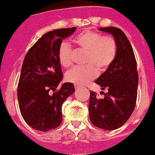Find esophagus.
<instances>
[{
	"mask_svg": "<svg viewBox=\"0 0 155 155\" xmlns=\"http://www.w3.org/2000/svg\"><path fill=\"white\" fill-rule=\"evenodd\" d=\"M74 88H75V90H79L80 88H81V87H80V86H78V85H75L74 86Z\"/></svg>",
	"mask_w": 155,
	"mask_h": 155,
	"instance_id": "esophagus-1",
	"label": "esophagus"
}]
</instances>
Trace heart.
Segmentation results:
<instances>
[{
  "label": "heart",
  "instance_id": "obj_1",
  "mask_svg": "<svg viewBox=\"0 0 155 155\" xmlns=\"http://www.w3.org/2000/svg\"><path fill=\"white\" fill-rule=\"evenodd\" d=\"M78 48L87 52L84 67H74L66 73V80L75 85H85L97 76V70L108 69L115 59L117 53V42L112 37L103 36L93 31H85L73 40ZM74 51L66 42H62L58 49V59L64 68L72 65Z\"/></svg>",
  "mask_w": 155,
  "mask_h": 155
}]
</instances>
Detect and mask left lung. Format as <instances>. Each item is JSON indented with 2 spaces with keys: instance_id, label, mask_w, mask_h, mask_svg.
Segmentation results:
<instances>
[{
  "instance_id": "obj_1",
  "label": "left lung",
  "mask_w": 155,
  "mask_h": 155,
  "mask_svg": "<svg viewBox=\"0 0 155 155\" xmlns=\"http://www.w3.org/2000/svg\"><path fill=\"white\" fill-rule=\"evenodd\" d=\"M111 34L117 42V53L109 68L95 83L107 89L103 99L90 91L89 114L91 123L105 130L120 127L130 118L136 106L139 77L134 53L125 34L114 27L99 28Z\"/></svg>"
}]
</instances>
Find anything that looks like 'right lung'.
I'll use <instances>...</instances> for the list:
<instances>
[{"instance_id":"1","label":"right lung","mask_w":155,"mask_h":155,"mask_svg":"<svg viewBox=\"0 0 155 155\" xmlns=\"http://www.w3.org/2000/svg\"><path fill=\"white\" fill-rule=\"evenodd\" d=\"M77 28L56 29L43 35L28 51L21 70L17 97L21 114L33 129L47 132L62 121V105L74 93L71 83L62 84L63 74L58 59L62 40L72 35Z\"/></svg>"}]
</instances>
